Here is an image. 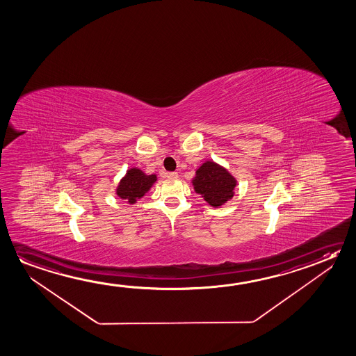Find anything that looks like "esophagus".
Here are the masks:
<instances>
[{
  "label": "esophagus",
  "instance_id": "1",
  "mask_svg": "<svg viewBox=\"0 0 356 356\" xmlns=\"http://www.w3.org/2000/svg\"><path fill=\"white\" fill-rule=\"evenodd\" d=\"M165 177L170 178V179H175V178H178V173L177 172H168V173H165Z\"/></svg>",
  "mask_w": 356,
  "mask_h": 356
}]
</instances>
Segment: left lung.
<instances>
[{
    "label": "left lung",
    "mask_w": 356,
    "mask_h": 356,
    "mask_svg": "<svg viewBox=\"0 0 356 356\" xmlns=\"http://www.w3.org/2000/svg\"><path fill=\"white\" fill-rule=\"evenodd\" d=\"M193 188L213 208H220L235 194L236 178L214 161H205L192 179Z\"/></svg>",
    "instance_id": "left-lung-1"
}]
</instances>
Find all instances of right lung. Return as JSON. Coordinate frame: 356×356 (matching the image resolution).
<instances>
[{
  "mask_svg": "<svg viewBox=\"0 0 356 356\" xmlns=\"http://www.w3.org/2000/svg\"><path fill=\"white\" fill-rule=\"evenodd\" d=\"M156 181L157 175H147L137 167H131L120 179L115 193L118 197L124 199L126 203L135 204L147 192H149Z\"/></svg>",
  "mask_w": 356,
  "mask_h": 356,
  "instance_id": "right-lung-1",
  "label": "right lung"
}]
</instances>
